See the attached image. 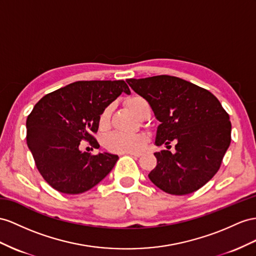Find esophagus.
I'll list each match as a JSON object with an SVG mask.
<instances>
[{
    "mask_svg": "<svg viewBox=\"0 0 256 256\" xmlns=\"http://www.w3.org/2000/svg\"><path fill=\"white\" fill-rule=\"evenodd\" d=\"M128 154H130V156H136V158H140V156H142V154H140V152H128Z\"/></svg>",
    "mask_w": 256,
    "mask_h": 256,
    "instance_id": "1",
    "label": "esophagus"
}]
</instances>
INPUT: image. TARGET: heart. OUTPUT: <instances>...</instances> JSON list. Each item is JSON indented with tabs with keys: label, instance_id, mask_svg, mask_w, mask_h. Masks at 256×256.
Masks as SVG:
<instances>
[{
	"label": "heart",
	"instance_id": "heart-1",
	"mask_svg": "<svg viewBox=\"0 0 256 256\" xmlns=\"http://www.w3.org/2000/svg\"><path fill=\"white\" fill-rule=\"evenodd\" d=\"M126 106L133 111L135 114L142 118L144 110L148 106V102L140 96H132L128 97L126 100ZM114 106L108 104L104 107L98 116V126L100 130H107L110 126V118ZM148 138L144 134H123L116 132L108 135L104 140V145L108 150L118 154H128L135 152L146 145Z\"/></svg>",
	"mask_w": 256,
	"mask_h": 256
}]
</instances>
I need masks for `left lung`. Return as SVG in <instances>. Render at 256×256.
Here are the masks:
<instances>
[{"mask_svg": "<svg viewBox=\"0 0 256 256\" xmlns=\"http://www.w3.org/2000/svg\"><path fill=\"white\" fill-rule=\"evenodd\" d=\"M148 102L161 124L156 145L175 142V152H156V166L148 178L170 194H192L204 186L220 168L230 145L229 114L211 92L182 78L156 76L128 78Z\"/></svg>", "mask_w": 256, "mask_h": 256, "instance_id": "8db88e82", "label": "left lung"}]
</instances>
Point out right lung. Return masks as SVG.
<instances>
[{
	"label": "right lung",
	"instance_id": "add662e5",
	"mask_svg": "<svg viewBox=\"0 0 256 256\" xmlns=\"http://www.w3.org/2000/svg\"><path fill=\"white\" fill-rule=\"evenodd\" d=\"M122 92L119 81H78L45 95L27 118V145L42 178L57 192L78 194L102 180L119 159L108 152H82V140L100 147L93 134L98 116Z\"/></svg>",
	"mask_w": 256,
	"mask_h": 256
}]
</instances>
